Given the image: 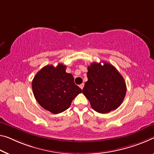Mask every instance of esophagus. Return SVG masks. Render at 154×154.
Masks as SVG:
<instances>
[{
    "label": "esophagus",
    "instance_id": "1",
    "mask_svg": "<svg viewBox=\"0 0 154 154\" xmlns=\"http://www.w3.org/2000/svg\"><path fill=\"white\" fill-rule=\"evenodd\" d=\"M79 87H80V89H83V87H84V83H82L81 85H80Z\"/></svg>",
    "mask_w": 154,
    "mask_h": 154
}]
</instances>
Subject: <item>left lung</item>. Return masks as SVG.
<instances>
[{"instance_id": "left-lung-1", "label": "left lung", "mask_w": 154, "mask_h": 154, "mask_svg": "<svg viewBox=\"0 0 154 154\" xmlns=\"http://www.w3.org/2000/svg\"><path fill=\"white\" fill-rule=\"evenodd\" d=\"M88 66V80L82 89L93 109L106 113L117 109L123 101L127 91L122 75L112 65L104 61Z\"/></svg>"}]
</instances>
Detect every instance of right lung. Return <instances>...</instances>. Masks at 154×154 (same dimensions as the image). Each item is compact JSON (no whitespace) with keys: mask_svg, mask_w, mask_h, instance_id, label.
<instances>
[{"mask_svg":"<svg viewBox=\"0 0 154 154\" xmlns=\"http://www.w3.org/2000/svg\"><path fill=\"white\" fill-rule=\"evenodd\" d=\"M66 66L46 65L32 80V90L39 105L52 113H59L70 107L82 89L74 83L72 74L65 72Z\"/></svg>","mask_w":154,"mask_h":154,"instance_id":"right-lung-1","label":"right lung"}]
</instances>
